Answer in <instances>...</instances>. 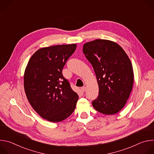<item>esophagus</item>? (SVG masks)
<instances>
[{"label": "esophagus", "instance_id": "esophagus-1", "mask_svg": "<svg viewBox=\"0 0 154 154\" xmlns=\"http://www.w3.org/2000/svg\"><path fill=\"white\" fill-rule=\"evenodd\" d=\"M81 91L84 93L86 91V87L85 86H83L82 88H81Z\"/></svg>", "mask_w": 154, "mask_h": 154}]
</instances>
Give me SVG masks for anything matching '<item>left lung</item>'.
<instances>
[{
    "label": "left lung",
    "mask_w": 154,
    "mask_h": 154,
    "mask_svg": "<svg viewBox=\"0 0 154 154\" xmlns=\"http://www.w3.org/2000/svg\"><path fill=\"white\" fill-rule=\"evenodd\" d=\"M83 52L93 66L99 86L93 107L102 114L115 115L125 106L133 88L134 70L130 58L118 44L107 39L85 43Z\"/></svg>",
    "instance_id": "1"
}]
</instances>
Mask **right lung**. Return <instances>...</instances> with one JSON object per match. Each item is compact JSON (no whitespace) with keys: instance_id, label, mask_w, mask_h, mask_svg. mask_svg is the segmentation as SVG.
I'll return each mask as SVG.
<instances>
[{"instance_id":"obj_1","label":"right lung","mask_w":154,"mask_h":154,"mask_svg":"<svg viewBox=\"0 0 154 154\" xmlns=\"http://www.w3.org/2000/svg\"><path fill=\"white\" fill-rule=\"evenodd\" d=\"M76 44L42 48L30 58L25 69L24 85L27 98L42 118L61 122L74 111L78 94L62 74L66 62Z\"/></svg>"}]
</instances>
